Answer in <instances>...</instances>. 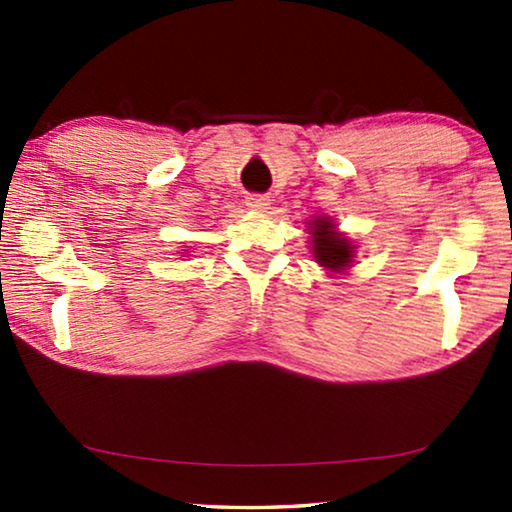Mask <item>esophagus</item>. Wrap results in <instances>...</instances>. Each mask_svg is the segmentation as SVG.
I'll list each match as a JSON object with an SVG mask.
<instances>
[{
	"label": "esophagus",
	"instance_id": "obj_1",
	"mask_svg": "<svg viewBox=\"0 0 512 512\" xmlns=\"http://www.w3.org/2000/svg\"><path fill=\"white\" fill-rule=\"evenodd\" d=\"M247 207L251 209V212H265V209L270 207V198L268 195H249Z\"/></svg>",
	"mask_w": 512,
	"mask_h": 512
}]
</instances>
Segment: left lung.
I'll return each mask as SVG.
<instances>
[{
  "label": "left lung",
  "instance_id": "8db88e82",
  "mask_svg": "<svg viewBox=\"0 0 512 512\" xmlns=\"http://www.w3.org/2000/svg\"><path fill=\"white\" fill-rule=\"evenodd\" d=\"M310 235L312 254L321 268H326L328 272H345L352 265L354 244L335 230V223L324 219V216H317V219L310 221Z\"/></svg>",
  "mask_w": 512,
  "mask_h": 512
}]
</instances>
